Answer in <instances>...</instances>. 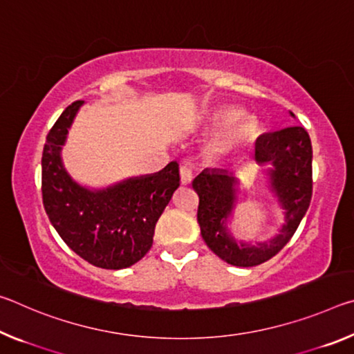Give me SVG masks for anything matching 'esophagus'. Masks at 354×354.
Returning <instances> with one entry per match:
<instances>
[{
  "mask_svg": "<svg viewBox=\"0 0 354 354\" xmlns=\"http://www.w3.org/2000/svg\"><path fill=\"white\" fill-rule=\"evenodd\" d=\"M179 176H181L183 185H189L192 183V170L187 165H183L181 169H179Z\"/></svg>",
  "mask_w": 354,
  "mask_h": 354,
  "instance_id": "34e87169",
  "label": "esophagus"
}]
</instances>
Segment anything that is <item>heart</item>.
<instances>
[{
	"label": "heart",
	"instance_id": "obj_1",
	"mask_svg": "<svg viewBox=\"0 0 354 354\" xmlns=\"http://www.w3.org/2000/svg\"><path fill=\"white\" fill-rule=\"evenodd\" d=\"M242 112L236 107H218V109L207 113L203 123L207 133H217L212 140V151L217 154H227L234 149L241 148L245 143L250 142L257 133V124L253 120H242Z\"/></svg>",
	"mask_w": 354,
	"mask_h": 354
}]
</instances>
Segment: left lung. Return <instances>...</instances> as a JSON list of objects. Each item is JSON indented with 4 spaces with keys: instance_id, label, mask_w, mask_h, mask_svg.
<instances>
[{
    "instance_id": "left-lung-1",
    "label": "left lung",
    "mask_w": 354,
    "mask_h": 354,
    "mask_svg": "<svg viewBox=\"0 0 354 354\" xmlns=\"http://www.w3.org/2000/svg\"><path fill=\"white\" fill-rule=\"evenodd\" d=\"M254 159L259 165H270L267 170L268 184L284 209L286 223L279 234L267 242H237L227 230L226 223L236 206L239 184L231 171L206 169L192 183L200 196L196 218L203 239L220 259L236 267L259 266L279 253L295 234L313 198V145L303 127L261 136L256 140Z\"/></svg>"
}]
</instances>
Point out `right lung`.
I'll return each mask as SVG.
<instances>
[{
  "label": "right lung",
  "instance_id": "add662e5",
  "mask_svg": "<svg viewBox=\"0 0 354 354\" xmlns=\"http://www.w3.org/2000/svg\"><path fill=\"white\" fill-rule=\"evenodd\" d=\"M84 101H75L46 136L41 154V196L51 225L84 261L106 270L139 262L153 245L160 214L179 187L178 162L158 173L128 178L106 189L77 184L61 151Z\"/></svg>",
  "mask_w": 354,
  "mask_h": 354
}]
</instances>
